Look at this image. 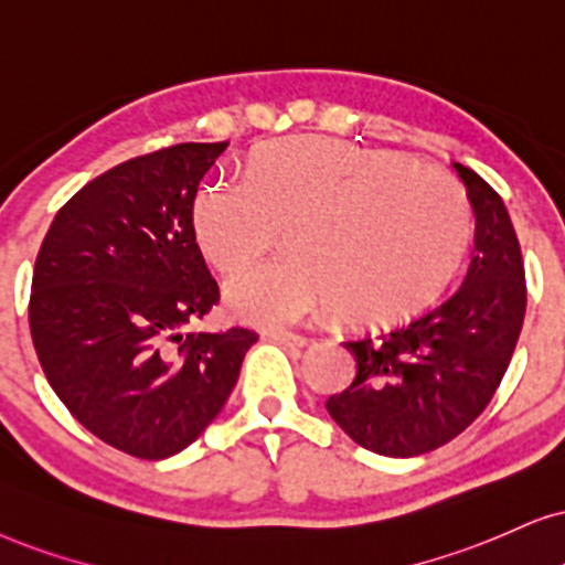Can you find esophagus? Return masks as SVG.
Here are the masks:
<instances>
[{"instance_id": "1", "label": "esophagus", "mask_w": 565, "mask_h": 565, "mask_svg": "<svg viewBox=\"0 0 565 565\" xmlns=\"http://www.w3.org/2000/svg\"><path fill=\"white\" fill-rule=\"evenodd\" d=\"M270 341H276V344L287 347V349H305L307 347V335L302 333H291V331H270L268 333Z\"/></svg>"}]
</instances>
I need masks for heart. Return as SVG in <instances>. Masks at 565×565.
<instances>
[{
  "label": "heart",
  "mask_w": 565,
  "mask_h": 565,
  "mask_svg": "<svg viewBox=\"0 0 565 565\" xmlns=\"http://www.w3.org/2000/svg\"><path fill=\"white\" fill-rule=\"evenodd\" d=\"M203 258L230 274L284 224L289 255L234 274L226 302L255 326L331 310L377 326L423 307L469 242V203L448 171L335 138H287L249 153L245 182L205 180L190 205Z\"/></svg>",
  "instance_id": "obj_1"
}]
</instances>
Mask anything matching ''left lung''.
Listing matches in <instances>:
<instances>
[{"label": "left lung", "mask_w": 565, "mask_h": 565, "mask_svg": "<svg viewBox=\"0 0 565 565\" xmlns=\"http://www.w3.org/2000/svg\"><path fill=\"white\" fill-rule=\"evenodd\" d=\"M454 169L477 218L461 289L412 323L347 341L356 377L326 404L349 438L394 459L433 451L480 417L524 323V263L509 211L480 174Z\"/></svg>", "instance_id": "1"}]
</instances>
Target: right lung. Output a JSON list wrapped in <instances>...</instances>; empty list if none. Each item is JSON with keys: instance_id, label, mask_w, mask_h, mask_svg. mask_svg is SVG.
<instances>
[{"instance_id": "right-lung-1", "label": "right lung", "mask_w": 565, "mask_h": 565, "mask_svg": "<svg viewBox=\"0 0 565 565\" xmlns=\"http://www.w3.org/2000/svg\"><path fill=\"white\" fill-rule=\"evenodd\" d=\"M226 142H180L85 184L49 226L31 335L54 394L83 427L138 459L200 438L258 333H184L218 302L190 205Z\"/></svg>"}]
</instances>
